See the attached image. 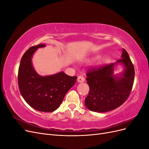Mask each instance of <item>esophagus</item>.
<instances>
[{"label": "esophagus", "instance_id": "obj_1", "mask_svg": "<svg viewBox=\"0 0 149 149\" xmlns=\"http://www.w3.org/2000/svg\"><path fill=\"white\" fill-rule=\"evenodd\" d=\"M84 80H85L84 77L82 75H80L78 77V82L79 83H83L84 81Z\"/></svg>", "mask_w": 149, "mask_h": 149}]
</instances>
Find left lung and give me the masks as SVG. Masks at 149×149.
I'll return each mask as SVG.
<instances>
[{
    "label": "left lung",
    "mask_w": 149,
    "mask_h": 149,
    "mask_svg": "<svg viewBox=\"0 0 149 149\" xmlns=\"http://www.w3.org/2000/svg\"><path fill=\"white\" fill-rule=\"evenodd\" d=\"M122 58L110 63L88 70L86 81L89 86L85 105L88 109L105 112L118 108L127 100L132 89L135 71L129 54L122 49ZM122 63L126 68L122 76L113 74V66Z\"/></svg>",
    "instance_id": "obj_1"
}]
</instances>
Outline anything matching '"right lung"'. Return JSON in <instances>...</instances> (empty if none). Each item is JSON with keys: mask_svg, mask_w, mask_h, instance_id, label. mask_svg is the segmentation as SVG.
<instances>
[{"mask_svg": "<svg viewBox=\"0 0 149 149\" xmlns=\"http://www.w3.org/2000/svg\"><path fill=\"white\" fill-rule=\"evenodd\" d=\"M44 44L30 47L22 56L18 72V84L21 95L35 109L53 112L60 107L66 93L76 81L77 76H70L64 72L41 76L31 64V57Z\"/></svg>", "mask_w": 149, "mask_h": 149, "instance_id": "obj_1", "label": "right lung"}]
</instances>
